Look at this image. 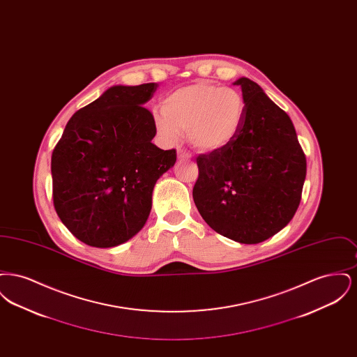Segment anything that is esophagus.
<instances>
[{"label": "esophagus", "instance_id": "1", "mask_svg": "<svg viewBox=\"0 0 357 357\" xmlns=\"http://www.w3.org/2000/svg\"><path fill=\"white\" fill-rule=\"evenodd\" d=\"M191 158V153H187L185 150H182V149H179L178 150V159L181 160V159H190Z\"/></svg>", "mask_w": 357, "mask_h": 357}]
</instances>
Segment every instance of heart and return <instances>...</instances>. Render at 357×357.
<instances>
[{"instance_id":"1","label":"heart","mask_w":357,"mask_h":357,"mask_svg":"<svg viewBox=\"0 0 357 357\" xmlns=\"http://www.w3.org/2000/svg\"><path fill=\"white\" fill-rule=\"evenodd\" d=\"M246 118V100L234 88L197 83L170 93L163 111L153 112L159 136L175 143L187 132L190 144L199 153H217L241 134Z\"/></svg>"}]
</instances>
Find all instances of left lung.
<instances>
[{
    "mask_svg": "<svg viewBox=\"0 0 357 357\" xmlns=\"http://www.w3.org/2000/svg\"><path fill=\"white\" fill-rule=\"evenodd\" d=\"M246 100L237 139L197 158L192 198L204 222L223 237L259 243L293 218L305 181L306 158L285 111L248 77L234 83Z\"/></svg>",
    "mask_w": 357,
    "mask_h": 357,
    "instance_id": "obj_1",
    "label": "left lung"
}]
</instances>
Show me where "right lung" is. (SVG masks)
Wrapping results in <instances>:
<instances>
[{"instance_id":"add662e5","label":"right lung","mask_w":357,"mask_h":357,"mask_svg":"<svg viewBox=\"0 0 357 357\" xmlns=\"http://www.w3.org/2000/svg\"><path fill=\"white\" fill-rule=\"evenodd\" d=\"M156 83L115 85L75 112L52 153L53 204L69 231L89 246L114 248L147 221L159 176L176 151L153 144L143 104Z\"/></svg>"}]
</instances>
